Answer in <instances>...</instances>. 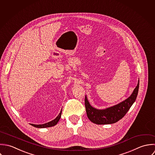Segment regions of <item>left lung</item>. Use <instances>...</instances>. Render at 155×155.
I'll list each match as a JSON object with an SVG mask.
<instances>
[{"label":"left lung","mask_w":155,"mask_h":155,"mask_svg":"<svg viewBox=\"0 0 155 155\" xmlns=\"http://www.w3.org/2000/svg\"><path fill=\"white\" fill-rule=\"evenodd\" d=\"M139 89L137 86L131 95L122 102L104 110H98L91 105L87 96H85V107L89 119L97 124H114L122 119L136 100Z\"/></svg>","instance_id":"left-lung-1"}]
</instances>
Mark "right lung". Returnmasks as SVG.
<instances>
[{
    "mask_svg": "<svg viewBox=\"0 0 155 155\" xmlns=\"http://www.w3.org/2000/svg\"><path fill=\"white\" fill-rule=\"evenodd\" d=\"M62 110L61 111V113L59 114V115L56 117V119H54L53 120L49 122L48 123H46L45 124H31V126L38 127V128H44V127H51V126H55L56 124L58 123V122L59 121L61 117V114H62Z\"/></svg>",
    "mask_w": 155,
    "mask_h": 155,
    "instance_id": "add662e5",
    "label": "right lung"
}]
</instances>
